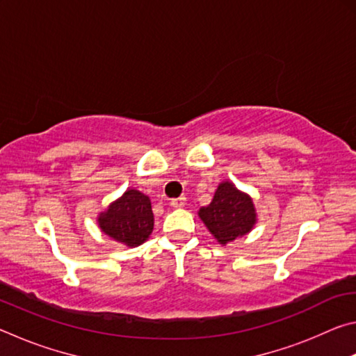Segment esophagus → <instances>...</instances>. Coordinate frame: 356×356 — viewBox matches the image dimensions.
Instances as JSON below:
<instances>
[{"label":"esophagus","mask_w":356,"mask_h":356,"mask_svg":"<svg viewBox=\"0 0 356 356\" xmlns=\"http://www.w3.org/2000/svg\"><path fill=\"white\" fill-rule=\"evenodd\" d=\"M171 206L172 207H184L185 206V204H186V197H177V200H171Z\"/></svg>","instance_id":"esophagus-1"}]
</instances>
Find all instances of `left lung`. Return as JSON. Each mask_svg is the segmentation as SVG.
<instances>
[{"mask_svg": "<svg viewBox=\"0 0 356 356\" xmlns=\"http://www.w3.org/2000/svg\"><path fill=\"white\" fill-rule=\"evenodd\" d=\"M197 215L213 238L222 246L250 234L257 222L252 197L238 190L231 180H222L212 202L201 207Z\"/></svg>", "mask_w": 356, "mask_h": 356, "instance_id": "8db88e82", "label": "left lung"}]
</instances>
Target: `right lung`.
Masks as SVG:
<instances>
[{"instance_id": "right-lung-1", "label": "right lung", "mask_w": 356, "mask_h": 356, "mask_svg": "<svg viewBox=\"0 0 356 356\" xmlns=\"http://www.w3.org/2000/svg\"><path fill=\"white\" fill-rule=\"evenodd\" d=\"M97 225L105 236L129 248L143 245L154 231V213L149 196L129 188L97 216Z\"/></svg>"}]
</instances>
